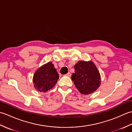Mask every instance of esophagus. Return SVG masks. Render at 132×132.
Here are the masks:
<instances>
[{"label": "esophagus", "mask_w": 132, "mask_h": 132, "mask_svg": "<svg viewBox=\"0 0 132 132\" xmlns=\"http://www.w3.org/2000/svg\"><path fill=\"white\" fill-rule=\"evenodd\" d=\"M66 76H68V77H70L71 76V73H70V72H69L66 74Z\"/></svg>", "instance_id": "1"}]
</instances>
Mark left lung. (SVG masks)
I'll use <instances>...</instances> for the list:
<instances>
[{"mask_svg": "<svg viewBox=\"0 0 132 132\" xmlns=\"http://www.w3.org/2000/svg\"><path fill=\"white\" fill-rule=\"evenodd\" d=\"M71 79L81 94L88 95L95 91L100 85V75L92 62L80 61L74 66Z\"/></svg>", "mask_w": 132, "mask_h": 132, "instance_id": "1", "label": "left lung"}]
</instances>
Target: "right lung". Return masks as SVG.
<instances>
[{"label": "right lung", "mask_w": 132, "mask_h": 132, "mask_svg": "<svg viewBox=\"0 0 132 132\" xmlns=\"http://www.w3.org/2000/svg\"><path fill=\"white\" fill-rule=\"evenodd\" d=\"M59 75L52 62H48L39 68L33 76L35 87L40 92H46L57 83Z\"/></svg>", "instance_id": "add662e5"}]
</instances>
